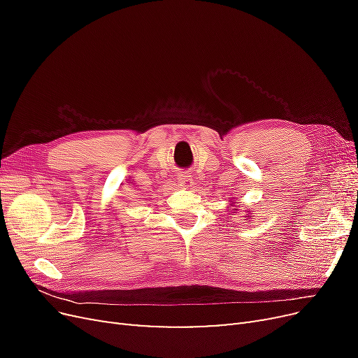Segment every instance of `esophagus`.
Instances as JSON below:
<instances>
[{
    "instance_id": "1",
    "label": "esophagus",
    "mask_w": 358,
    "mask_h": 358,
    "mask_svg": "<svg viewBox=\"0 0 358 358\" xmlns=\"http://www.w3.org/2000/svg\"><path fill=\"white\" fill-rule=\"evenodd\" d=\"M178 182L180 183V187H183V188L192 187V176H191V173L180 171L179 175H178Z\"/></svg>"
}]
</instances>
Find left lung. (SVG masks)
<instances>
[{
  "mask_svg": "<svg viewBox=\"0 0 358 358\" xmlns=\"http://www.w3.org/2000/svg\"><path fill=\"white\" fill-rule=\"evenodd\" d=\"M236 210H237V209H236Z\"/></svg>",
  "mask_w": 358,
  "mask_h": 358,
  "instance_id": "left-lung-1",
  "label": "left lung"
}]
</instances>
